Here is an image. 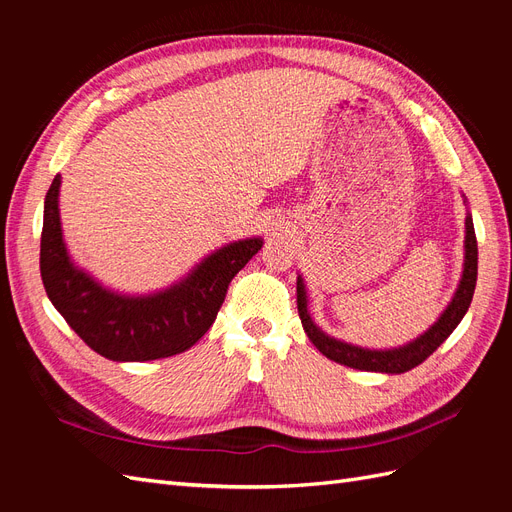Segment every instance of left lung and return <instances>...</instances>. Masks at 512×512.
Segmentation results:
<instances>
[{
	"instance_id": "left-lung-1",
	"label": "left lung",
	"mask_w": 512,
	"mask_h": 512,
	"mask_svg": "<svg viewBox=\"0 0 512 512\" xmlns=\"http://www.w3.org/2000/svg\"><path fill=\"white\" fill-rule=\"evenodd\" d=\"M476 273H478V245H476V232L472 218L468 215L466 218V267H463V277L461 284L457 288V294L453 297V303L446 307V312L440 316V320L433 324V327L416 339V342L397 348V350H365V348H356L344 342H337V339H331L329 335H324L316 324L312 322L307 314V301H305V288L303 280L299 277L297 280V307H299V316L303 322V329L312 342L327 359L354 367V369H363V371H384V374H404V371L421 365L425 359H429V354L436 352L444 339L455 331L461 318L466 316L468 307L474 297V288H476Z\"/></svg>"
}]
</instances>
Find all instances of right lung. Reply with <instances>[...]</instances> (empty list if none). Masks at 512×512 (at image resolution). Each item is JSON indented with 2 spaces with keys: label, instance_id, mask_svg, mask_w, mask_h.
I'll return each instance as SVG.
<instances>
[{
  "label": "right lung",
  "instance_id": "obj_1",
  "mask_svg": "<svg viewBox=\"0 0 512 512\" xmlns=\"http://www.w3.org/2000/svg\"><path fill=\"white\" fill-rule=\"evenodd\" d=\"M59 175L44 198L40 275L46 294L83 342L111 361H153L192 348L215 322L228 284L262 247L230 243L183 280L153 297H119L74 269L59 224Z\"/></svg>",
  "mask_w": 512,
  "mask_h": 512
}]
</instances>
